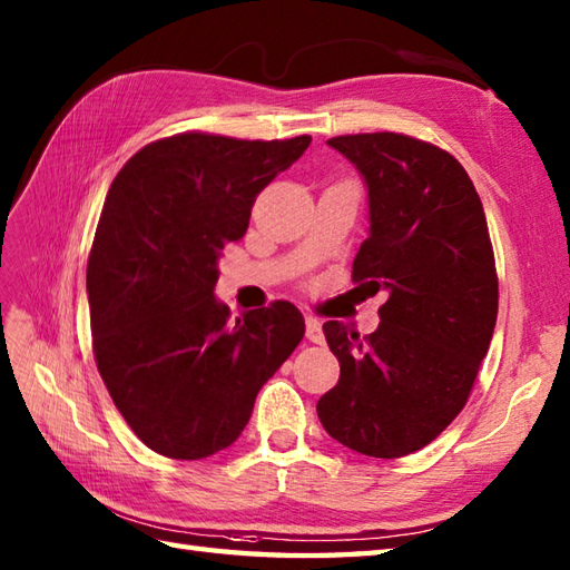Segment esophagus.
I'll return each mask as SVG.
<instances>
[{
    "label": "esophagus",
    "mask_w": 570,
    "mask_h": 570,
    "mask_svg": "<svg viewBox=\"0 0 570 570\" xmlns=\"http://www.w3.org/2000/svg\"><path fill=\"white\" fill-rule=\"evenodd\" d=\"M306 337L311 343H323V325L318 318L306 316Z\"/></svg>",
    "instance_id": "1"
}]
</instances>
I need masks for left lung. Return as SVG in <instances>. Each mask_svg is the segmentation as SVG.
<instances>
[{
	"mask_svg": "<svg viewBox=\"0 0 570 570\" xmlns=\"http://www.w3.org/2000/svg\"><path fill=\"white\" fill-rule=\"evenodd\" d=\"M367 188L370 235L355 282L386 292L367 337L323 323L341 380L321 396L323 429L350 451L402 458L429 445L460 409L498 321V272L485 210L465 168L394 131L328 139Z\"/></svg>",
	"mask_w": 570,
	"mask_h": 570,
	"instance_id": "left-lung-1",
	"label": "left lung"
}]
</instances>
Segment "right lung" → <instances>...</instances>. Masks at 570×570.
<instances>
[{"label":"right lung","mask_w":570,"mask_h":570,"mask_svg":"<svg viewBox=\"0 0 570 570\" xmlns=\"http://www.w3.org/2000/svg\"><path fill=\"white\" fill-rule=\"evenodd\" d=\"M308 144L186 131L147 144L107 190L88 259L92 350L119 414L151 451L200 460L233 445L304 337L288 301L229 321L215 284L259 190Z\"/></svg>","instance_id":"1"}]
</instances>
